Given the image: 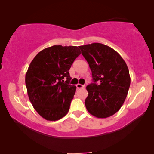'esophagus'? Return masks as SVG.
Wrapping results in <instances>:
<instances>
[{
    "mask_svg": "<svg viewBox=\"0 0 154 154\" xmlns=\"http://www.w3.org/2000/svg\"><path fill=\"white\" fill-rule=\"evenodd\" d=\"M76 87H77V89H79V88H84V85H82V84H77L76 85Z\"/></svg>",
    "mask_w": 154,
    "mask_h": 154,
    "instance_id": "34e87169",
    "label": "esophagus"
}]
</instances>
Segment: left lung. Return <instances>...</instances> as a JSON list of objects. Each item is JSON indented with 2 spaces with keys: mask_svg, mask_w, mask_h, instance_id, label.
Masks as SVG:
<instances>
[{
  "mask_svg": "<svg viewBox=\"0 0 154 154\" xmlns=\"http://www.w3.org/2000/svg\"><path fill=\"white\" fill-rule=\"evenodd\" d=\"M89 64L93 83L86 86V109L98 118L117 113L127 97L131 78L127 63L113 48L100 43L79 46Z\"/></svg>",
  "mask_w": 154,
  "mask_h": 154,
  "instance_id": "obj_1",
  "label": "left lung"
}]
</instances>
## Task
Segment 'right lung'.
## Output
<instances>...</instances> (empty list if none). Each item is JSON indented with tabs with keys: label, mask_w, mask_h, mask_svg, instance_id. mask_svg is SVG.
Returning a JSON list of instances; mask_svg holds the SVG:
<instances>
[{
	"label": "right lung",
	"mask_w": 154,
	"mask_h": 154,
	"mask_svg": "<svg viewBox=\"0 0 154 154\" xmlns=\"http://www.w3.org/2000/svg\"><path fill=\"white\" fill-rule=\"evenodd\" d=\"M81 54L77 46L53 45L36 55L26 75L27 94L43 118L56 121L68 113L76 86L69 84L70 68Z\"/></svg>",
	"instance_id": "obj_1"
}]
</instances>
